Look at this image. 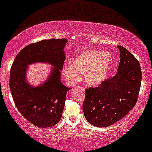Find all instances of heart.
<instances>
[{
	"label": "heart",
	"instance_id": "heart-1",
	"mask_svg": "<svg viewBox=\"0 0 152 152\" xmlns=\"http://www.w3.org/2000/svg\"><path fill=\"white\" fill-rule=\"evenodd\" d=\"M112 65L113 57L109 52L91 49L80 53L71 64L65 65L63 73L71 84L77 83L85 72V79L89 84L98 85L106 79Z\"/></svg>",
	"mask_w": 152,
	"mask_h": 152
}]
</instances>
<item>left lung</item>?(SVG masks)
Instances as JSON below:
<instances>
[{"instance_id":"left-lung-1","label":"left lung","mask_w":152,"mask_h":152,"mask_svg":"<svg viewBox=\"0 0 152 152\" xmlns=\"http://www.w3.org/2000/svg\"><path fill=\"white\" fill-rule=\"evenodd\" d=\"M121 60L115 76L98 87L86 89L83 111L86 121L96 127L118 122L135 106L141 82L138 61L126 48L118 45Z\"/></svg>"}]
</instances>
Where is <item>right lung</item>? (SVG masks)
Returning a JSON list of instances; mask_svg holds the SVG:
<instances>
[{"mask_svg": "<svg viewBox=\"0 0 152 152\" xmlns=\"http://www.w3.org/2000/svg\"><path fill=\"white\" fill-rule=\"evenodd\" d=\"M66 39H44L25 47L15 58L10 71L9 86L16 107L29 122L49 128L61 121L67 92L61 81L66 56ZM35 62L50 63L53 68L48 79L37 87L26 81V68Z\"/></svg>", "mask_w": 152, "mask_h": 152, "instance_id": "1", "label": "right lung"}]
</instances>
